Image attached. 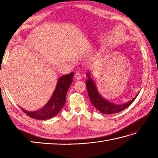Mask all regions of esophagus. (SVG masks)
<instances>
[{"instance_id": "esophagus-1", "label": "esophagus", "mask_w": 158, "mask_h": 158, "mask_svg": "<svg viewBox=\"0 0 158 158\" xmlns=\"http://www.w3.org/2000/svg\"><path fill=\"white\" fill-rule=\"evenodd\" d=\"M75 78L77 79V80H80V79H81V73H76L75 74Z\"/></svg>"}]
</instances>
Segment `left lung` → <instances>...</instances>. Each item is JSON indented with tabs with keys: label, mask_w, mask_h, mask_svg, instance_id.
Listing matches in <instances>:
<instances>
[{
	"label": "left lung",
	"mask_w": 158,
	"mask_h": 158,
	"mask_svg": "<svg viewBox=\"0 0 158 158\" xmlns=\"http://www.w3.org/2000/svg\"><path fill=\"white\" fill-rule=\"evenodd\" d=\"M89 72H88L86 74V77H88V80L86 81V87L88 89V96L90 101L92 103L93 106L96 109H98L100 112L104 114H113L116 113H119L122 110L126 109L132 104L134 100L138 96L137 94L135 98L130 100V101L123 104H116L114 102H109V100L104 98L100 94L97 87L94 82L92 77H90Z\"/></svg>",
	"instance_id": "1"
}]
</instances>
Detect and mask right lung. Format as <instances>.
<instances>
[{
    "label": "right lung",
    "mask_w": 158,
    "mask_h": 158,
    "mask_svg": "<svg viewBox=\"0 0 158 158\" xmlns=\"http://www.w3.org/2000/svg\"><path fill=\"white\" fill-rule=\"evenodd\" d=\"M73 75L74 73H71L60 77L52 97L41 109L35 111H28L22 107L20 108L32 118L39 120L52 118L60 112L64 105L66 94L73 82Z\"/></svg>",
    "instance_id": "obj_1"
}]
</instances>
